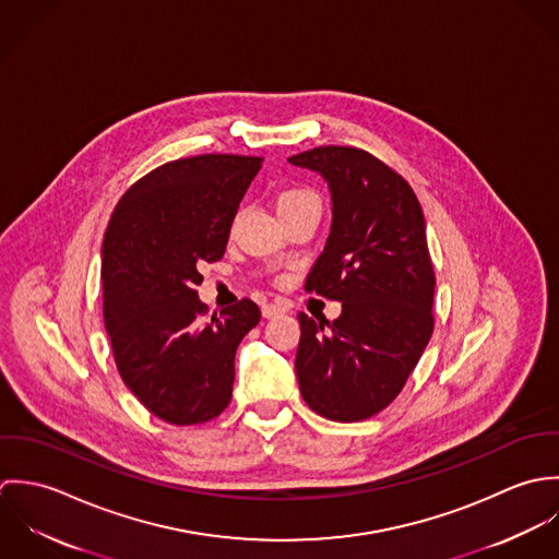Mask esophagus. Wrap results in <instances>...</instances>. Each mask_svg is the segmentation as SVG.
I'll return each instance as SVG.
<instances>
[{"instance_id": "34e87169", "label": "esophagus", "mask_w": 559, "mask_h": 559, "mask_svg": "<svg viewBox=\"0 0 559 559\" xmlns=\"http://www.w3.org/2000/svg\"><path fill=\"white\" fill-rule=\"evenodd\" d=\"M288 310H290V306H288V304H284V301L264 304V306H262V317H264V319H275V317L286 314Z\"/></svg>"}]
</instances>
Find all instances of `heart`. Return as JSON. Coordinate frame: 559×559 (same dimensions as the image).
Listing matches in <instances>:
<instances>
[{"label":"heart","mask_w":559,"mask_h":559,"mask_svg":"<svg viewBox=\"0 0 559 559\" xmlns=\"http://www.w3.org/2000/svg\"><path fill=\"white\" fill-rule=\"evenodd\" d=\"M308 206H320L319 195L310 187H286L277 195L280 215L297 213V211L308 209Z\"/></svg>","instance_id":"obj_1"}]
</instances>
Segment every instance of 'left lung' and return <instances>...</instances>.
Listing matches in <instances>:
<instances>
[{
    "label": "left lung",
    "instance_id": "obj_1",
    "mask_svg": "<svg viewBox=\"0 0 559 559\" xmlns=\"http://www.w3.org/2000/svg\"><path fill=\"white\" fill-rule=\"evenodd\" d=\"M288 160L329 182L331 233L306 290L342 304L333 322L299 314V390L322 417L361 421L399 396L435 329L424 213L399 171L361 148Z\"/></svg>",
    "mask_w": 559,
    "mask_h": 559
}]
</instances>
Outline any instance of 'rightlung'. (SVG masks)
<instances>
[{"mask_svg":"<svg viewBox=\"0 0 559 559\" xmlns=\"http://www.w3.org/2000/svg\"><path fill=\"white\" fill-rule=\"evenodd\" d=\"M260 157L198 155L133 182L103 239V317L124 385L167 424L215 419L233 399L235 355L258 324L251 299L206 319L200 266L224 258Z\"/></svg>","mask_w":559,"mask_h":559,"instance_id":"obj_1","label":"right lung"}]
</instances>
